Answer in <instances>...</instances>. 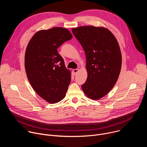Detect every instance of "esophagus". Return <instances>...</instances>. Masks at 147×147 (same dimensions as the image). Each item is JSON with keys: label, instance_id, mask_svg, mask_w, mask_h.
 I'll return each instance as SVG.
<instances>
[{"label": "esophagus", "instance_id": "obj_1", "mask_svg": "<svg viewBox=\"0 0 147 147\" xmlns=\"http://www.w3.org/2000/svg\"><path fill=\"white\" fill-rule=\"evenodd\" d=\"M78 71V69H74V70H73V72H74V73L75 75H77Z\"/></svg>", "mask_w": 147, "mask_h": 147}]
</instances>
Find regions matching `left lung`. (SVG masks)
<instances>
[{
	"mask_svg": "<svg viewBox=\"0 0 147 147\" xmlns=\"http://www.w3.org/2000/svg\"><path fill=\"white\" fill-rule=\"evenodd\" d=\"M86 56L88 76L81 86L90 99L98 100L113 88L121 67V54L117 40L107 28L81 26L72 28Z\"/></svg>",
	"mask_w": 147,
	"mask_h": 147,
	"instance_id": "obj_1",
	"label": "left lung"
}]
</instances>
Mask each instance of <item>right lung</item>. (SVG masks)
<instances>
[{
    "mask_svg": "<svg viewBox=\"0 0 147 147\" xmlns=\"http://www.w3.org/2000/svg\"><path fill=\"white\" fill-rule=\"evenodd\" d=\"M73 38L66 28L53 27L36 32L25 53V69L34 91L51 103L60 102L66 95L71 73L57 48Z\"/></svg>",
    "mask_w": 147,
    "mask_h": 147,
    "instance_id": "1",
    "label": "right lung"
}]
</instances>
